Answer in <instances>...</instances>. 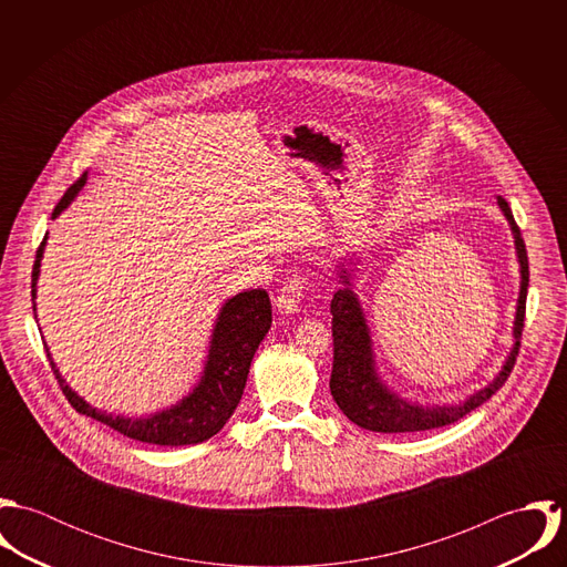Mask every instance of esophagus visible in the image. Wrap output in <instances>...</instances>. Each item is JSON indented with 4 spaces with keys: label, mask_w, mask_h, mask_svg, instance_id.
Returning <instances> with one entry per match:
<instances>
[{
    "label": "esophagus",
    "mask_w": 567,
    "mask_h": 567,
    "mask_svg": "<svg viewBox=\"0 0 567 567\" xmlns=\"http://www.w3.org/2000/svg\"><path fill=\"white\" fill-rule=\"evenodd\" d=\"M308 288V279L303 275H292L284 288L279 290L277 299H275V308L281 312V315H295L299 312V306H301V299H303V292Z\"/></svg>",
    "instance_id": "esophagus-1"
}]
</instances>
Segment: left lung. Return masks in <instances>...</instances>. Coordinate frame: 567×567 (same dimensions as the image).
Returning a JSON list of instances; mask_svg holds the SVG:
<instances>
[{
    "instance_id": "left-lung-1",
    "label": "left lung",
    "mask_w": 567,
    "mask_h": 567,
    "mask_svg": "<svg viewBox=\"0 0 567 567\" xmlns=\"http://www.w3.org/2000/svg\"><path fill=\"white\" fill-rule=\"evenodd\" d=\"M497 205L504 212L513 238L515 250L522 272L519 284V299H517V312L513 323L515 347L511 355L506 358L502 371L495 375V380L485 386L483 391L474 393L461 404L452 405H419L408 402L404 398L395 395L378 375L375 371V358L371 349V333L364 321L358 295L353 292L351 284V270L340 264L338 279L342 288L333 292L331 299V336H333V367H331V380L329 391L333 395V402L353 421L355 425L373 432H421V430H434L450 425L465 414H470L474 408L485 404L486 400L499 391V386L506 382L515 355L519 351V338L524 329V315H526V290H528V255L526 244L522 240L519 227L515 225V218L511 214L508 203L497 196ZM351 264V261H349Z\"/></svg>"
}]
</instances>
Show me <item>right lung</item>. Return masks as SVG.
<instances>
[{
    "label": "right lung",
    "mask_w": 567,
    "mask_h": 567,
    "mask_svg": "<svg viewBox=\"0 0 567 567\" xmlns=\"http://www.w3.org/2000/svg\"><path fill=\"white\" fill-rule=\"evenodd\" d=\"M84 181H86V174H82L81 178L63 194V198L52 212V218H56L61 212L70 207V203L81 192ZM45 240L48 236L39 246L37 259L32 266V299L37 297V279H39ZM270 323H272V310H270V299L266 290L257 288V290H246L231 297L218 315V321L212 333L207 364L194 391L187 398H183L178 404L140 419L120 416V414L113 416L109 412L91 408L68 386V382L61 378L50 353L48 358L68 402L76 408V412L86 414L100 423H106L120 434L142 443L169 445V447L194 445L218 434L240 404L250 360L259 342L264 340L266 331L270 329Z\"/></svg>",
    "instance_id": "1"
}]
</instances>
